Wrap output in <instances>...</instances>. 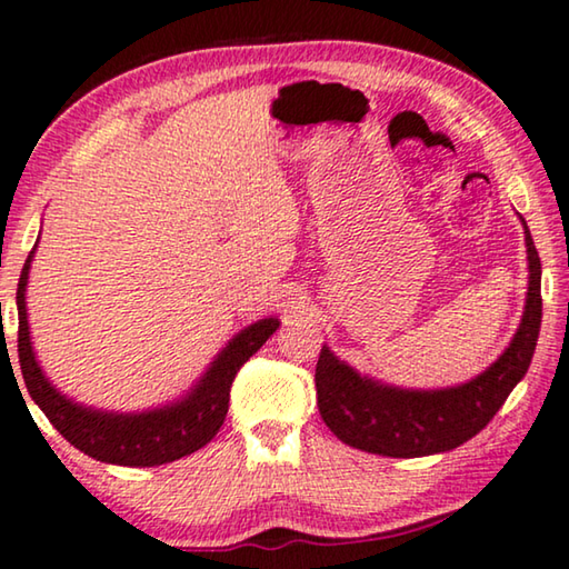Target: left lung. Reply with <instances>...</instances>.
Instances as JSON below:
<instances>
[{"label":"left lung","mask_w":569,"mask_h":569,"mask_svg":"<svg viewBox=\"0 0 569 569\" xmlns=\"http://www.w3.org/2000/svg\"><path fill=\"white\" fill-rule=\"evenodd\" d=\"M525 222V220H521ZM529 291L511 345L476 380L446 390H402L362 377L329 347L317 362V398L327 428L341 443L390 458L453 450L481 432L527 375L542 327V263L527 222Z\"/></svg>","instance_id":"obj_1"}]
</instances>
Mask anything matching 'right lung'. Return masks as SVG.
Masks as SVG:
<instances>
[{
  "label": "right lung",
  "instance_id": "1",
  "mask_svg": "<svg viewBox=\"0 0 569 569\" xmlns=\"http://www.w3.org/2000/svg\"><path fill=\"white\" fill-rule=\"evenodd\" d=\"M34 252V248H32ZM32 252L24 260L20 283H17V355L30 398L48 415L62 438L86 456L116 466H161L194 453L218 436L228 415L230 387L240 367L266 345L278 329V319H260L228 341L218 359L202 375V380L182 400L147 412H108L78 405L60 395L34 359L27 323L24 288L30 278Z\"/></svg>",
  "mask_w": 569,
  "mask_h": 569
}]
</instances>
